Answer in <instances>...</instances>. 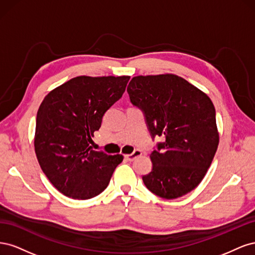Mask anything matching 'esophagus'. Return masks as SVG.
Returning <instances> with one entry per match:
<instances>
[{
    "label": "esophagus",
    "mask_w": 255,
    "mask_h": 255,
    "mask_svg": "<svg viewBox=\"0 0 255 255\" xmlns=\"http://www.w3.org/2000/svg\"><path fill=\"white\" fill-rule=\"evenodd\" d=\"M141 155V151L139 150H135L132 154H128V155H126V158L129 161H133L135 158H137L138 156Z\"/></svg>",
    "instance_id": "obj_1"
}]
</instances>
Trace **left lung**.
Instances as JSON below:
<instances>
[{"mask_svg":"<svg viewBox=\"0 0 255 255\" xmlns=\"http://www.w3.org/2000/svg\"><path fill=\"white\" fill-rule=\"evenodd\" d=\"M128 94L142 110L151 136L165 139L150 154L152 171L142 176L146 188L164 199L194 190L219 143L212 100L181 76L168 73L135 76Z\"/></svg>","mask_w":255,"mask_h":255,"instance_id":"1","label":"left lung"}]
</instances>
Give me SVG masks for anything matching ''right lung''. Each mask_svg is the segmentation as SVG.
Returning <instances> with one entry per match:
<instances>
[{
  "mask_svg": "<svg viewBox=\"0 0 255 255\" xmlns=\"http://www.w3.org/2000/svg\"><path fill=\"white\" fill-rule=\"evenodd\" d=\"M129 76H76L50 91L39 106L34 138L43 173L61 194L94 198L107 187L123 156L89 145L105 112L126 90Z\"/></svg>",
  "mask_w": 255,
  "mask_h": 255,
  "instance_id": "obj_1",
  "label": "right lung"
}]
</instances>
